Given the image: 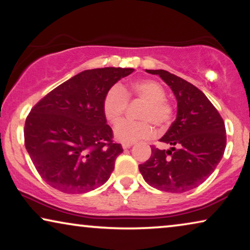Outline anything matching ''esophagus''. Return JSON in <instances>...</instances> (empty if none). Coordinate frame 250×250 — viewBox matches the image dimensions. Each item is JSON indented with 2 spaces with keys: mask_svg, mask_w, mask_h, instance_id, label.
Instances as JSON below:
<instances>
[{
  "mask_svg": "<svg viewBox=\"0 0 250 250\" xmlns=\"http://www.w3.org/2000/svg\"><path fill=\"white\" fill-rule=\"evenodd\" d=\"M133 145V144H122V148L124 149H126V148H130V147H131Z\"/></svg>",
  "mask_w": 250,
  "mask_h": 250,
  "instance_id": "obj_1",
  "label": "esophagus"
}]
</instances>
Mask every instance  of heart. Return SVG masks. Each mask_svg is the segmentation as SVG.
Returning a JSON list of instances; mask_svg holds the SVG:
<instances>
[{"label": "heart", "instance_id": "obj_1", "mask_svg": "<svg viewBox=\"0 0 250 250\" xmlns=\"http://www.w3.org/2000/svg\"><path fill=\"white\" fill-rule=\"evenodd\" d=\"M165 95L163 86L150 79L138 80L130 88H124L121 85L112 86L103 100L104 115L112 125H117L124 117L128 106V97L145 102L139 113V119L143 121L120 122L114 129L115 139L121 143L133 144L154 136L155 130L149 121L161 128L170 124L173 117V107Z\"/></svg>", "mask_w": 250, "mask_h": 250}]
</instances>
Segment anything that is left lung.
Segmentation results:
<instances>
[{
  "label": "left lung",
  "mask_w": 250,
  "mask_h": 250,
  "mask_svg": "<svg viewBox=\"0 0 250 250\" xmlns=\"http://www.w3.org/2000/svg\"><path fill=\"white\" fill-rule=\"evenodd\" d=\"M157 75L177 98V118L160 139L170 149L152 146V155L139 171L144 180L159 190L181 194L198 187L222 160L227 145L226 125L202 90L165 70Z\"/></svg>",
  "instance_id": "obj_1"
}]
</instances>
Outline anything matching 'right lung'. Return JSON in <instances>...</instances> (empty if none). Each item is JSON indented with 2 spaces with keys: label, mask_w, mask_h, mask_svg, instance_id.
<instances>
[{
  "label": "right lung",
  "mask_w": 250,
  "mask_h": 250,
  "mask_svg": "<svg viewBox=\"0 0 250 250\" xmlns=\"http://www.w3.org/2000/svg\"><path fill=\"white\" fill-rule=\"evenodd\" d=\"M132 68L85 70L38 102L24 124V146L43 180L65 194H83L108 180L124 152L106 124V91Z\"/></svg>",
  "instance_id": "obj_1"
}]
</instances>
